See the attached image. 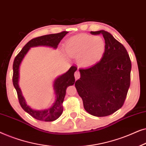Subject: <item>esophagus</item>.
Here are the masks:
<instances>
[{
	"label": "esophagus",
	"instance_id": "34e87169",
	"mask_svg": "<svg viewBox=\"0 0 146 146\" xmlns=\"http://www.w3.org/2000/svg\"><path fill=\"white\" fill-rule=\"evenodd\" d=\"M74 76H75V78L76 79H79L80 77V72L79 71H76L75 73H74Z\"/></svg>",
	"mask_w": 146,
	"mask_h": 146
}]
</instances>
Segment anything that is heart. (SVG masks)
<instances>
[{"mask_svg":"<svg viewBox=\"0 0 146 146\" xmlns=\"http://www.w3.org/2000/svg\"><path fill=\"white\" fill-rule=\"evenodd\" d=\"M65 50L69 56L78 57L83 66L96 63L102 58L105 50V41L100 36L79 35L70 38L65 44Z\"/></svg>","mask_w":146,"mask_h":146,"instance_id":"b5f03b06","label":"heart"}]
</instances>
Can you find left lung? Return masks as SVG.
Returning a JSON list of instances; mask_svg holds the SVG:
<instances>
[{
    "instance_id": "obj_1",
    "label": "left lung",
    "mask_w": 146,
    "mask_h": 146,
    "mask_svg": "<svg viewBox=\"0 0 146 146\" xmlns=\"http://www.w3.org/2000/svg\"><path fill=\"white\" fill-rule=\"evenodd\" d=\"M90 33L103 35L104 52L95 64L79 69L80 78L75 86L87 112L107 116L124 104L130 85L131 63L126 49L110 33L105 31Z\"/></svg>"
}]
</instances>
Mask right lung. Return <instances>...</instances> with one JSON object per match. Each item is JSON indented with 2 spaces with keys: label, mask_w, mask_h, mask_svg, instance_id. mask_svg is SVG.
Here are the masks:
<instances>
[{
  "label": "right lung",
  "mask_w": 146,
  "mask_h": 146,
  "mask_svg": "<svg viewBox=\"0 0 146 146\" xmlns=\"http://www.w3.org/2000/svg\"><path fill=\"white\" fill-rule=\"evenodd\" d=\"M68 33L66 31L61 32L57 34L44 35L32 39L23 48L21 52L15 57L13 62V82L14 87L17 90L18 98L22 108L33 116L34 118L41 121H52L58 118L63 111L62 103L66 95V90L69 86L73 85L75 82L74 72L77 68L75 66H71L69 70L64 74L60 76L54 82V90L56 94V101L52 106L44 110H36L32 109L27 104L25 98L22 94V92L19 86V68L24 57L31 47L38 46H46L56 48L61 40Z\"/></svg>",
  "instance_id": "right-lung-1"
}]
</instances>
